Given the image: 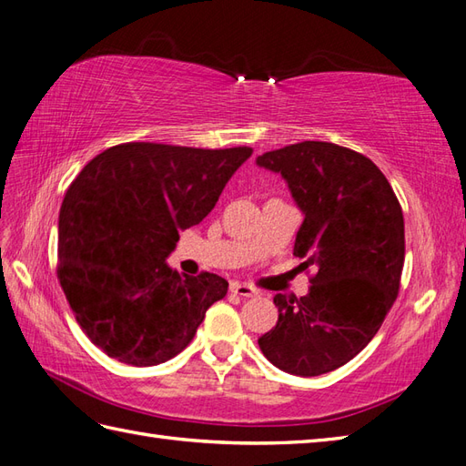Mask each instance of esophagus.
Returning a JSON list of instances; mask_svg holds the SVG:
<instances>
[{
	"label": "esophagus",
	"mask_w": 466,
	"mask_h": 466,
	"mask_svg": "<svg viewBox=\"0 0 466 466\" xmlns=\"http://www.w3.org/2000/svg\"><path fill=\"white\" fill-rule=\"evenodd\" d=\"M230 289L234 291V294L242 296V298H252V296H258V289L248 286V284H242V282H232L230 284Z\"/></svg>",
	"instance_id": "34e87169"
}]
</instances>
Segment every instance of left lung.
Wrapping results in <instances>:
<instances>
[{
    "label": "left lung",
    "mask_w": 466,
    "mask_h": 466,
    "mask_svg": "<svg viewBox=\"0 0 466 466\" xmlns=\"http://www.w3.org/2000/svg\"><path fill=\"white\" fill-rule=\"evenodd\" d=\"M288 184L304 214L294 256L318 266L308 296L276 294V328L258 339L266 360L316 377L351 361L391 309L405 262L399 200L373 162L333 143L304 140L256 158Z\"/></svg>",
    "instance_id": "1"
}]
</instances>
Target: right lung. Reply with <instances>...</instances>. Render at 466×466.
Instances as JSON below:
<instances>
[{"mask_svg": "<svg viewBox=\"0 0 466 466\" xmlns=\"http://www.w3.org/2000/svg\"><path fill=\"white\" fill-rule=\"evenodd\" d=\"M252 148L125 143L86 162L59 210L57 278L75 319L113 360L150 367L197 333L228 282L167 264L178 232L200 224Z\"/></svg>", "mask_w": 466, "mask_h": 466, "instance_id": "add662e5", "label": "right lung"}]
</instances>
